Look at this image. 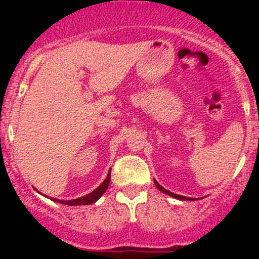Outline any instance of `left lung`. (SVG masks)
<instances>
[{
  "mask_svg": "<svg viewBox=\"0 0 259 259\" xmlns=\"http://www.w3.org/2000/svg\"><path fill=\"white\" fill-rule=\"evenodd\" d=\"M154 185H156L157 187H158V190H160V191L163 192V194H167V195H169V196H171V197H174V198H177V200H181V201H195L196 198H191V197H185V196H180V195H177V194H173V192H170V191H168V190H165L164 187L163 186H160L158 183H157L156 180H154Z\"/></svg>",
  "mask_w": 259,
  "mask_h": 259,
  "instance_id": "obj_1",
  "label": "left lung"
}]
</instances>
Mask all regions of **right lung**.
I'll list each match as a JSON object with an SVG mask.
<instances>
[{"label":"right lung","mask_w":259,"mask_h":259,"mask_svg":"<svg viewBox=\"0 0 259 259\" xmlns=\"http://www.w3.org/2000/svg\"><path fill=\"white\" fill-rule=\"evenodd\" d=\"M109 181H111V170L108 171V175H107L105 181H103V183L101 184V185L97 187V189H95L94 191L90 192V194H88L86 196L75 198V200H68V201L57 200V198H51V200L55 201V202H58V203L68 204V206H85V204L95 203V202L99 200L101 196H102L106 192L107 187H108V185H109Z\"/></svg>","instance_id":"obj_1"}]
</instances>
